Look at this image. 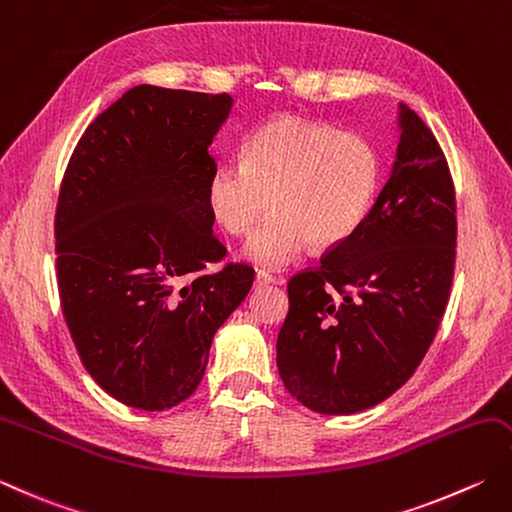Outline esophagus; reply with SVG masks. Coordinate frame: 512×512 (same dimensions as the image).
Returning a JSON list of instances; mask_svg holds the SVG:
<instances>
[{
	"label": "esophagus",
	"mask_w": 512,
	"mask_h": 512,
	"mask_svg": "<svg viewBox=\"0 0 512 512\" xmlns=\"http://www.w3.org/2000/svg\"><path fill=\"white\" fill-rule=\"evenodd\" d=\"M268 284H275V277L264 273V270H259V273L255 275V288H262V286H268Z\"/></svg>",
	"instance_id": "34e87169"
}]
</instances>
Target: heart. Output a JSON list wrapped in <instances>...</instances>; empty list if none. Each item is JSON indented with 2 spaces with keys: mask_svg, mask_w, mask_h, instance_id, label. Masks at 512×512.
<instances>
[{
  "mask_svg": "<svg viewBox=\"0 0 512 512\" xmlns=\"http://www.w3.org/2000/svg\"><path fill=\"white\" fill-rule=\"evenodd\" d=\"M377 184L379 159L362 135L284 115L248 139L244 164L213 170L206 202L217 226L233 237L248 235L273 206L242 255L277 270L299 262L313 244L346 242L368 215Z\"/></svg>",
  "mask_w": 512,
  "mask_h": 512,
  "instance_id": "1",
  "label": "heart"
}]
</instances>
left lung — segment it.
<instances>
[{
	"mask_svg": "<svg viewBox=\"0 0 512 512\" xmlns=\"http://www.w3.org/2000/svg\"><path fill=\"white\" fill-rule=\"evenodd\" d=\"M393 170L364 222L288 282L277 368L322 415H353L402 388L433 344L455 268V188L435 135L399 104Z\"/></svg>",
	"mask_w": 512,
	"mask_h": 512,
	"instance_id": "8db88e82",
	"label": "left lung"
}]
</instances>
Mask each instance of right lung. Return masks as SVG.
I'll return each mask as SVG.
<instances>
[{
	"mask_svg": "<svg viewBox=\"0 0 512 512\" xmlns=\"http://www.w3.org/2000/svg\"><path fill=\"white\" fill-rule=\"evenodd\" d=\"M233 97L135 86L79 139L59 190L57 282L90 377L130 408L195 393L217 328L244 302L253 268L204 275L213 235L210 155Z\"/></svg>",
	"mask_w": 512,
	"mask_h": 512,
	"instance_id": "obj_1",
	"label": "right lung"
}]
</instances>
